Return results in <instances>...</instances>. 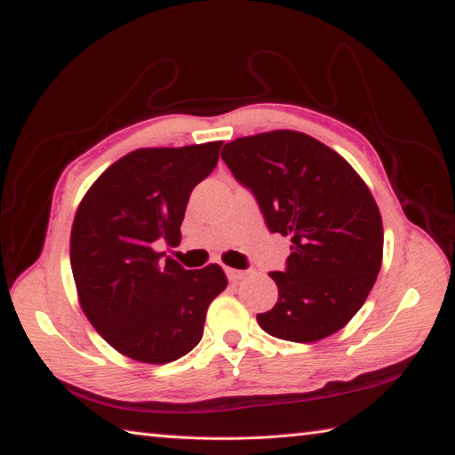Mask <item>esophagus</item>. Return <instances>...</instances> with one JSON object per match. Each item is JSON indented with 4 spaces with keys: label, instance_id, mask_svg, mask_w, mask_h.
<instances>
[{
    "label": "esophagus",
    "instance_id": "esophagus-1",
    "mask_svg": "<svg viewBox=\"0 0 455 455\" xmlns=\"http://www.w3.org/2000/svg\"><path fill=\"white\" fill-rule=\"evenodd\" d=\"M227 275L233 283H238L240 279L246 277V272H240V269H233V267H227Z\"/></svg>",
    "mask_w": 455,
    "mask_h": 455
}]
</instances>
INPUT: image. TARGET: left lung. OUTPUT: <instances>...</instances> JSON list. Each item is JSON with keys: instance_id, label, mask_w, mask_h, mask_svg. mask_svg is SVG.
Masks as SVG:
<instances>
[{"instance_id": "1", "label": "left lung", "mask_w": 455, "mask_h": 455, "mask_svg": "<svg viewBox=\"0 0 455 455\" xmlns=\"http://www.w3.org/2000/svg\"><path fill=\"white\" fill-rule=\"evenodd\" d=\"M220 156L252 189L267 228L291 240L285 272L269 274L277 303L258 324L301 344L340 331L383 259L381 212L360 173L321 140L287 129L236 139Z\"/></svg>"}]
</instances>
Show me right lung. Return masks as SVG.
Returning a JSON list of instances; mask_svg holds the SVG:
<instances>
[{"instance_id": "obj_1", "label": "right lung", "mask_w": 455, "mask_h": 455, "mask_svg": "<svg viewBox=\"0 0 455 455\" xmlns=\"http://www.w3.org/2000/svg\"><path fill=\"white\" fill-rule=\"evenodd\" d=\"M220 140L139 148L85 191L72 222L70 264L84 315L119 354L170 363L196 347L207 308L227 289L217 264L183 269L156 252L178 246L193 188L219 162Z\"/></svg>"}]
</instances>
